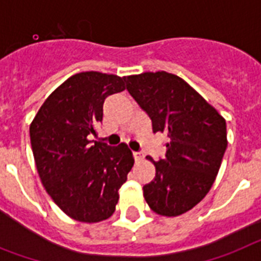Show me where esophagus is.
I'll list each match as a JSON object with an SVG mask.
<instances>
[{"mask_svg": "<svg viewBox=\"0 0 261 261\" xmlns=\"http://www.w3.org/2000/svg\"><path fill=\"white\" fill-rule=\"evenodd\" d=\"M133 155L134 159H135V162H139V160H142L144 158V153L140 152V151H135V152H133Z\"/></svg>", "mask_w": 261, "mask_h": 261, "instance_id": "esophagus-1", "label": "esophagus"}]
</instances>
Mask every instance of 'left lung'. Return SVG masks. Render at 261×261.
<instances>
[{
    "label": "left lung",
    "instance_id": "1",
    "mask_svg": "<svg viewBox=\"0 0 261 261\" xmlns=\"http://www.w3.org/2000/svg\"><path fill=\"white\" fill-rule=\"evenodd\" d=\"M126 89L152 122L165 133L167 153L155 162L156 176L143 187L151 209L176 217L207 194L227 148L226 121L178 76L146 72L124 77Z\"/></svg>",
    "mask_w": 261,
    "mask_h": 261
}]
</instances>
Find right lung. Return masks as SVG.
Listing matches in <instances>:
<instances>
[{
    "label": "right lung",
    "instance_id": "right-lung-1",
    "mask_svg": "<svg viewBox=\"0 0 261 261\" xmlns=\"http://www.w3.org/2000/svg\"><path fill=\"white\" fill-rule=\"evenodd\" d=\"M123 80L93 71L74 74L44 101L30 126L40 180L54 202L76 221L108 219L133 168L124 143L89 140L102 122L105 99L124 90Z\"/></svg>",
    "mask_w": 261,
    "mask_h": 261
}]
</instances>
